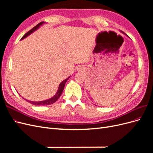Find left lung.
Wrapping results in <instances>:
<instances>
[{"label":"left lung","instance_id":"left-lung-1","mask_svg":"<svg viewBox=\"0 0 153 153\" xmlns=\"http://www.w3.org/2000/svg\"><path fill=\"white\" fill-rule=\"evenodd\" d=\"M123 33H124V32H123Z\"/></svg>","mask_w":153,"mask_h":153}]
</instances>
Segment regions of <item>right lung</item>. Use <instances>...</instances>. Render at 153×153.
<instances>
[{
	"instance_id": "obj_1",
	"label": "right lung",
	"mask_w": 153,
	"mask_h": 153,
	"mask_svg": "<svg viewBox=\"0 0 153 153\" xmlns=\"http://www.w3.org/2000/svg\"><path fill=\"white\" fill-rule=\"evenodd\" d=\"M44 24V22H40L39 24H38L37 25H36L34 27H33L31 30H30L29 32H27V33L22 37L21 39H23L25 38L27 36H28L29 35H30L31 33H32L34 31H35L36 30L38 29L39 27ZM69 78H66V80H63L61 84H60L59 85V89H58V91L57 92L56 94H55L53 97H52V98H50L49 100H45V101H36V102H35V101H28L27 100L28 102H29L30 103L34 105H38V106H43V105H51L53 103H55V101H56L59 98L60 96H61L62 92L64 90V86H65V84H66V82L68 81V80L69 79Z\"/></svg>"
}]
</instances>
